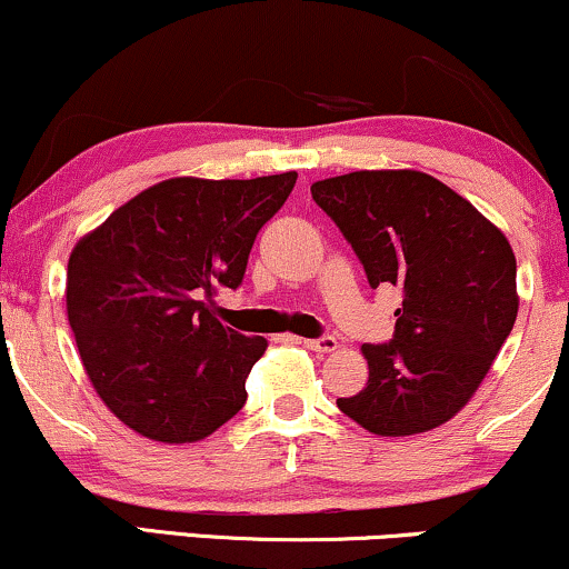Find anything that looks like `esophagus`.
Returning <instances> with one entry per match:
<instances>
[{
    "label": "esophagus",
    "instance_id": "obj_1",
    "mask_svg": "<svg viewBox=\"0 0 569 569\" xmlns=\"http://www.w3.org/2000/svg\"><path fill=\"white\" fill-rule=\"evenodd\" d=\"M303 346L308 350H313V353H329V350L338 348V340L332 338V335H321V338H308L303 340Z\"/></svg>",
    "mask_w": 569,
    "mask_h": 569
}]
</instances>
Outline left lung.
Here are the masks:
<instances>
[{
    "mask_svg": "<svg viewBox=\"0 0 569 569\" xmlns=\"http://www.w3.org/2000/svg\"><path fill=\"white\" fill-rule=\"evenodd\" d=\"M313 200L338 223L369 287L396 284V332L363 346L367 388L338 398L363 430L401 438L465 406L517 319V261L472 202L422 171H353L317 181Z\"/></svg>",
    "mask_w": 569,
    "mask_h": 569,
    "instance_id": "obj_1",
    "label": "left lung"
}]
</instances>
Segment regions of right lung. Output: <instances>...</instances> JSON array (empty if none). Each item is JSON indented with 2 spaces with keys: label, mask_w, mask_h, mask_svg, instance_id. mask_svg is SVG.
<instances>
[{
  "label": "right lung",
  "mask_w": 569,
  "mask_h": 569,
  "mask_svg": "<svg viewBox=\"0 0 569 569\" xmlns=\"http://www.w3.org/2000/svg\"><path fill=\"white\" fill-rule=\"evenodd\" d=\"M296 179L160 181L70 252L66 303L83 369L131 430L194 443L248 401L266 340L223 327L213 298L242 284L258 231Z\"/></svg>",
  "instance_id": "obj_1"
}]
</instances>
